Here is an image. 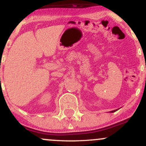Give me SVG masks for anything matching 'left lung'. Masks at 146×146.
Wrapping results in <instances>:
<instances>
[{
  "instance_id": "1",
  "label": "left lung",
  "mask_w": 146,
  "mask_h": 146,
  "mask_svg": "<svg viewBox=\"0 0 146 146\" xmlns=\"http://www.w3.org/2000/svg\"><path fill=\"white\" fill-rule=\"evenodd\" d=\"M115 111H116V110H113V111H111V112H112V113H114V112H115Z\"/></svg>"
}]
</instances>
